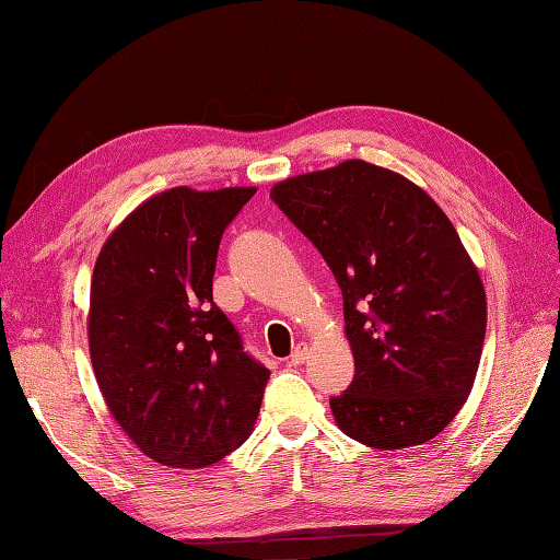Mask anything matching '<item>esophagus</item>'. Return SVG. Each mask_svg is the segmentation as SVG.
I'll use <instances>...</instances> for the list:
<instances>
[{"label": "esophagus", "mask_w": 560, "mask_h": 560, "mask_svg": "<svg viewBox=\"0 0 560 560\" xmlns=\"http://www.w3.org/2000/svg\"><path fill=\"white\" fill-rule=\"evenodd\" d=\"M305 359H307V347H305V343H299V347L293 349L289 363L291 365H301V363H305Z\"/></svg>", "instance_id": "1"}]
</instances>
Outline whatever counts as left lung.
<instances>
[{"mask_svg": "<svg viewBox=\"0 0 560 560\" xmlns=\"http://www.w3.org/2000/svg\"><path fill=\"white\" fill-rule=\"evenodd\" d=\"M269 197L343 295L355 373L329 399L337 425L375 450L433 440L467 401L486 337L483 283L455 225L421 187L359 159Z\"/></svg>", "mask_w": 560, "mask_h": 560, "instance_id": "1", "label": "left lung"}]
</instances>
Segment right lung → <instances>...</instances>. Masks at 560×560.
<instances>
[{"label":"right lung","mask_w":560,"mask_h":560,"mask_svg":"<svg viewBox=\"0 0 560 560\" xmlns=\"http://www.w3.org/2000/svg\"><path fill=\"white\" fill-rule=\"evenodd\" d=\"M255 192L165 189L117 225L93 267V373L113 419L165 467L223 459L259 413L269 371L211 293L221 235Z\"/></svg>","instance_id":"right-lung-1"}]
</instances>
